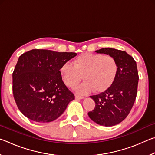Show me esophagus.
<instances>
[{
  "mask_svg": "<svg viewBox=\"0 0 155 155\" xmlns=\"http://www.w3.org/2000/svg\"><path fill=\"white\" fill-rule=\"evenodd\" d=\"M75 98L76 99H83L84 97L80 96H78V95H75Z\"/></svg>",
  "mask_w": 155,
  "mask_h": 155,
  "instance_id": "obj_1",
  "label": "esophagus"
}]
</instances>
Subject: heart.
Here are the masks:
<instances>
[{"label":"heart","instance_id":"b5f03b06","mask_svg":"<svg viewBox=\"0 0 155 155\" xmlns=\"http://www.w3.org/2000/svg\"><path fill=\"white\" fill-rule=\"evenodd\" d=\"M118 73L117 60L111 55L85 52L78 55L73 61V65L65 62L59 68L63 83L73 89L81 81L83 82L77 89L80 94L103 93L111 87Z\"/></svg>","mask_w":155,"mask_h":155}]
</instances>
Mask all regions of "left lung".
I'll use <instances>...</instances> for the list:
<instances>
[{
	"instance_id": "8db88e82",
	"label": "left lung",
	"mask_w": 155,
	"mask_h": 155,
	"mask_svg": "<svg viewBox=\"0 0 155 155\" xmlns=\"http://www.w3.org/2000/svg\"><path fill=\"white\" fill-rule=\"evenodd\" d=\"M96 52L114 57L118 64V73L109 90L90 96L96 106L88 115L97 124L112 127L122 122L134 104L139 80L137 64L133 57L124 51L104 48Z\"/></svg>"
}]
</instances>
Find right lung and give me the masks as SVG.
<instances>
[{
    "mask_svg": "<svg viewBox=\"0 0 155 155\" xmlns=\"http://www.w3.org/2000/svg\"><path fill=\"white\" fill-rule=\"evenodd\" d=\"M76 55L33 49L20 56L13 72L12 90L23 115L37 122H49L64 112L75 97L63 83L59 68Z\"/></svg>",
    "mask_w": 155,
    "mask_h": 155,
    "instance_id": "right-lung-1",
    "label": "right lung"
}]
</instances>
